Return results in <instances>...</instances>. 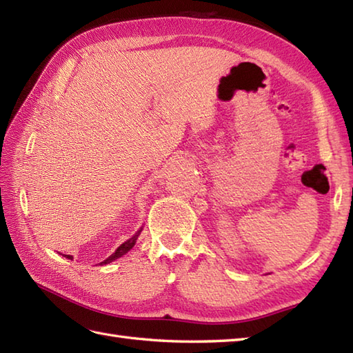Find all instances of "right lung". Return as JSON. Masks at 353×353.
<instances>
[{"label": "right lung", "instance_id": "1", "mask_svg": "<svg viewBox=\"0 0 353 353\" xmlns=\"http://www.w3.org/2000/svg\"><path fill=\"white\" fill-rule=\"evenodd\" d=\"M138 235H139V232H138V234L137 235H134V236H132L130 239H127V241L125 243H123L121 245H119L118 247V249L115 250V253H112L110 254V256L106 259V261H103L101 262V264H109V262H112V261H115V259H118V258H121L123 256V254H125L127 252H129L130 249H132V247L134 245V243H137V238H138ZM65 256L66 258H68V259H72V256H71V254H65Z\"/></svg>", "mask_w": 353, "mask_h": 353}]
</instances>
